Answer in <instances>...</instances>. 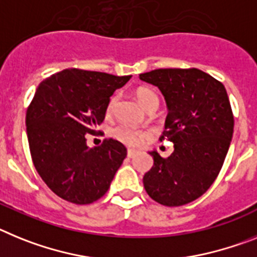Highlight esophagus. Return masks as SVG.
<instances>
[{
  "mask_svg": "<svg viewBox=\"0 0 257 257\" xmlns=\"http://www.w3.org/2000/svg\"><path fill=\"white\" fill-rule=\"evenodd\" d=\"M137 155V151L136 150H128V158H133V156Z\"/></svg>",
  "mask_w": 257,
  "mask_h": 257,
  "instance_id": "34e87169",
  "label": "esophagus"
}]
</instances>
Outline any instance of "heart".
<instances>
[{
  "label": "heart",
  "mask_w": 257,
  "mask_h": 257,
  "mask_svg": "<svg viewBox=\"0 0 257 257\" xmlns=\"http://www.w3.org/2000/svg\"><path fill=\"white\" fill-rule=\"evenodd\" d=\"M136 95H137L138 102L142 104V106L149 110L150 107L153 106H159V97L156 94L155 91L150 88H138L136 91ZM119 101V97L117 95H112L107 104V113H111L115 108L116 103ZM112 136L115 140L120 141L121 144L126 145L129 147H138L141 146L146 140L151 137L150 131H145V129H135L129 125H117L112 129Z\"/></svg>",
  "instance_id": "1"
}]
</instances>
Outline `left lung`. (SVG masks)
<instances>
[{"label":"left lung","mask_w":257,"mask_h":257,"mask_svg":"<svg viewBox=\"0 0 257 257\" xmlns=\"http://www.w3.org/2000/svg\"><path fill=\"white\" fill-rule=\"evenodd\" d=\"M140 79L166 98L168 115L160 141L175 144L168 158L150 153L154 166L144 176L145 190L163 206H184L208 190L224 164L234 129L226 89L198 68H160Z\"/></svg>","instance_id":"8db88e82"}]
</instances>
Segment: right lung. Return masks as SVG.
Segmentation results:
<instances>
[{"label":"right lung","instance_id":"add662e5","mask_svg":"<svg viewBox=\"0 0 257 257\" xmlns=\"http://www.w3.org/2000/svg\"><path fill=\"white\" fill-rule=\"evenodd\" d=\"M131 77L70 68L36 89L26 113L31 156L42 181L62 199L90 204L108 190L125 146L106 138L90 149L85 135L97 133L110 97Z\"/></svg>","mask_w":257,"mask_h":257}]
</instances>
